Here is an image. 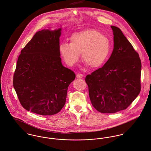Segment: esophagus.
Instances as JSON below:
<instances>
[{"label":"esophagus","mask_w":151,"mask_h":151,"mask_svg":"<svg viewBox=\"0 0 151 151\" xmlns=\"http://www.w3.org/2000/svg\"><path fill=\"white\" fill-rule=\"evenodd\" d=\"M83 78V75L82 74H81V73H78L76 75V78L78 79H82Z\"/></svg>","instance_id":"34e87169"}]
</instances>
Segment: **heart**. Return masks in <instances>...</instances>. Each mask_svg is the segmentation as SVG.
<instances>
[{
    "label": "heart",
    "mask_w": 151,
    "mask_h": 151,
    "mask_svg": "<svg viewBox=\"0 0 151 151\" xmlns=\"http://www.w3.org/2000/svg\"><path fill=\"white\" fill-rule=\"evenodd\" d=\"M70 42H63L59 51L65 63L73 66L82 59L91 68H99L108 60L112 50L110 39L96 29H86L72 34Z\"/></svg>",
    "instance_id": "obj_1"
}]
</instances>
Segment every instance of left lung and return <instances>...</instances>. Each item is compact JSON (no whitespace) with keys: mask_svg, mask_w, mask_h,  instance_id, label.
Here are the masks:
<instances>
[{"mask_svg":"<svg viewBox=\"0 0 151 151\" xmlns=\"http://www.w3.org/2000/svg\"><path fill=\"white\" fill-rule=\"evenodd\" d=\"M111 27L114 42L112 53L102 67L85 79L92 105L105 114L126 109L141 90L139 55L119 28Z\"/></svg>","mask_w":151,"mask_h":151,"instance_id":"8db88e82","label":"left lung"}]
</instances>
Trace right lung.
Wrapping results in <instances>:
<instances>
[{"instance_id": "add662e5", "label": "right lung", "mask_w": 151, "mask_h": 151, "mask_svg": "<svg viewBox=\"0 0 151 151\" xmlns=\"http://www.w3.org/2000/svg\"><path fill=\"white\" fill-rule=\"evenodd\" d=\"M62 28L37 32L21 51L13 86L22 106L40 115H52L64 106L75 73L63 66L59 51Z\"/></svg>"}]
</instances>
